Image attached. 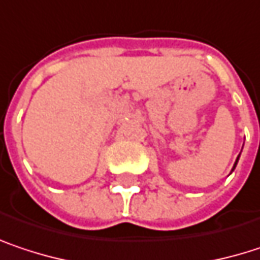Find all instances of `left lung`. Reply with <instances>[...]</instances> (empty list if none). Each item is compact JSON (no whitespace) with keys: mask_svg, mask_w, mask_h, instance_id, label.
<instances>
[{"mask_svg":"<svg viewBox=\"0 0 260 260\" xmlns=\"http://www.w3.org/2000/svg\"><path fill=\"white\" fill-rule=\"evenodd\" d=\"M241 154V153H240ZM238 159H240V156H238V157H237V160H235V164H234V168H232V171H234V170H235V167H237V164H238Z\"/></svg>","mask_w":260,"mask_h":260,"instance_id":"obj_1","label":"left lung"}]
</instances>
